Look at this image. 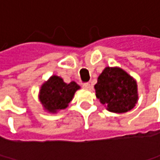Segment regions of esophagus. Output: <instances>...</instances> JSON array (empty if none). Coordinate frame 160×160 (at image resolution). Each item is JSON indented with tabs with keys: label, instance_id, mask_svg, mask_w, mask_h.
I'll list each match as a JSON object with an SVG mask.
<instances>
[{
	"label": "esophagus",
	"instance_id": "34e87169",
	"mask_svg": "<svg viewBox=\"0 0 160 160\" xmlns=\"http://www.w3.org/2000/svg\"><path fill=\"white\" fill-rule=\"evenodd\" d=\"M82 87H83L84 89H86V90H90V89L92 88L91 84H89V83H84V84L82 85Z\"/></svg>",
	"mask_w": 160,
	"mask_h": 160
}]
</instances>
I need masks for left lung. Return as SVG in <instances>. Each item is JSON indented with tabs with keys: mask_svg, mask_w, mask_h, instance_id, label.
I'll use <instances>...</instances> for the list:
<instances>
[{
	"mask_svg": "<svg viewBox=\"0 0 160 160\" xmlns=\"http://www.w3.org/2000/svg\"><path fill=\"white\" fill-rule=\"evenodd\" d=\"M94 90L100 103L113 113L132 110L139 99L136 80L118 67H107L99 75Z\"/></svg>",
	"mask_w": 160,
	"mask_h": 160,
	"instance_id": "1",
	"label": "left lung"
}]
</instances>
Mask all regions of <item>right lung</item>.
<instances>
[{
    "mask_svg": "<svg viewBox=\"0 0 160 160\" xmlns=\"http://www.w3.org/2000/svg\"><path fill=\"white\" fill-rule=\"evenodd\" d=\"M79 89L75 81L66 83L61 77L52 75L42 84L39 100L45 111L55 114L68 107Z\"/></svg>",
    "mask_w": 160,
    "mask_h": 160,
    "instance_id": "add662e5",
    "label": "right lung"
}]
</instances>
